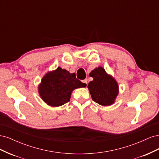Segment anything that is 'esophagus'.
I'll use <instances>...</instances> for the list:
<instances>
[{"label": "esophagus", "instance_id": "34e87169", "mask_svg": "<svg viewBox=\"0 0 159 159\" xmlns=\"http://www.w3.org/2000/svg\"><path fill=\"white\" fill-rule=\"evenodd\" d=\"M83 83L85 84V85H88V80H83Z\"/></svg>", "mask_w": 159, "mask_h": 159}]
</instances>
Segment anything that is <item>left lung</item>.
<instances>
[{"instance_id": "1", "label": "left lung", "mask_w": 159, "mask_h": 159, "mask_svg": "<svg viewBox=\"0 0 159 159\" xmlns=\"http://www.w3.org/2000/svg\"><path fill=\"white\" fill-rule=\"evenodd\" d=\"M89 75L93 78L88 85L92 99L103 106L112 105L119 93L117 81L102 67L91 71Z\"/></svg>"}]
</instances>
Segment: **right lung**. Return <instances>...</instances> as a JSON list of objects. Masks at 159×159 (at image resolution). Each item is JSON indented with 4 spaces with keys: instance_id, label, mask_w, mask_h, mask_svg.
Returning <instances> with one entry per match:
<instances>
[{
    "instance_id": "1",
    "label": "right lung",
    "mask_w": 159,
    "mask_h": 159,
    "mask_svg": "<svg viewBox=\"0 0 159 159\" xmlns=\"http://www.w3.org/2000/svg\"><path fill=\"white\" fill-rule=\"evenodd\" d=\"M85 86L76 78L74 73L70 74L58 67L44 76L38 91L45 103L52 107H58L69 102L74 89Z\"/></svg>"
}]
</instances>
